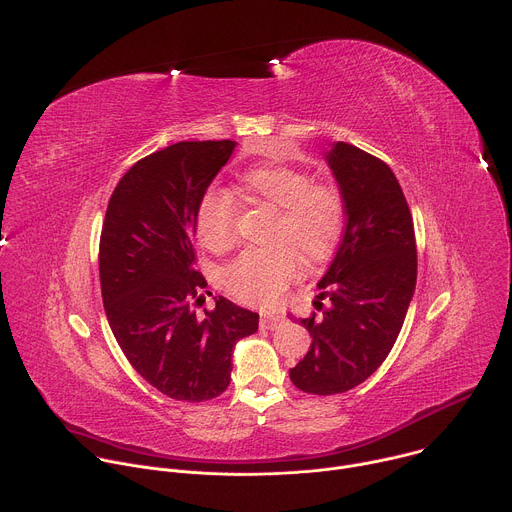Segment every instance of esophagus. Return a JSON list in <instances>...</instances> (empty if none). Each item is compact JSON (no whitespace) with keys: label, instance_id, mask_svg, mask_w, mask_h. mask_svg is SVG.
<instances>
[{"label":"esophagus","instance_id":"34e87169","mask_svg":"<svg viewBox=\"0 0 512 512\" xmlns=\"http://www.w3.org/2000/svg\"><path fill=\"white\" fill-rule=\"evenodd\" d=\"M259 325H261L263 329H277L279 325H283V317L273 315V313H261Z\"/></svg>","mask_w":512,"mask_h":512}]
</instances>
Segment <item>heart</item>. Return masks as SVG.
Here are the masks:
<instances>
[{
    "label": "heart",
    "mask_w": 512,
    "mask_h": 512,
    "mask_svg": "<svg viewBox=\"0 0 512 512\" xmlns=\"http://www.w3.org/2000/svg\"><path fill=\"white\" fill-rule=\"evenodd\" d=\"M245 195L277 209L267 249H247L223 271L225 289L243 303L269 305L307 263L327 261L344 233V199L337 185L311 181L299 168L261 164L241 177ZM237 201L219 187H209L197 207V235L205 247L225 251L235 241Z\"/></svg>",
    "instance_id": "heart-1"
}]
</instances>
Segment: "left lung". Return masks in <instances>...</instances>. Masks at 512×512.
Here are the masks:
<instances>
[{
    "mask_svg": "<svg viewBox=\"0 0 512 512\" xmlns=\"http://www.w3.org/2000/svg\"><path fill=\"white\" fill-rule=\"evenodd\" d=\"M346 207V231L319 281L315 309L301 319L313 342L289 370L315 396L348 392L388 358L416 289L412 213L392 168L378 156L335 142L327 152ZM330 299L325 308L320 301Z\"/></svg>",
    "mask_w": 512,
    "mask_h": 512,
    "instance_id": "left-lung-1",
    "label": "left lung"
}]
</instances>
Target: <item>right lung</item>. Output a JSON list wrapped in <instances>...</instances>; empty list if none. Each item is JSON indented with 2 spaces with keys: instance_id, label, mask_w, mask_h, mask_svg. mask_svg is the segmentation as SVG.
<instances>
[{
  "instance_id": "obj_1",
  "label": "right lung",
  "mask_w": 512,
  "mask_h": 512,
  "mask_svg": "<svg viewBox=\"0 0 512 512\" xmlns=\"http://www.w3.org/2000/svg\"><path fill=\"white\" fill-rule=\"evenodd\" d=\"M233 150V140H183L140 158L116 185L102 225L110 329L132 368L173 400L221 396L235 344L259 325L257 313L225 297L203 317L195 311L207 287L195 269L197 207Z\"/></svg>"
}]
</instances>
